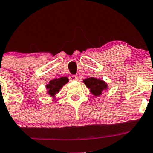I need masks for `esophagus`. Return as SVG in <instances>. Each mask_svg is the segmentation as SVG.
Here are the masks:
<instances>
[{
    "label": "esophagus",
    "mask_w": 153,
    "mask_h": 153,
    "mask_svg": "<svg viewBox=\"0 0 153 153\" xmlns=\"http://www.w3.org/2000/svg\"><path fill=\"white\" fill-rule=\"evenodd\" d=\"M70 81H74V80H77L78 76L76 75H72L70 76Z\"/></svg>",
    "instance_id": "esophagus-1"
}]
</instances>
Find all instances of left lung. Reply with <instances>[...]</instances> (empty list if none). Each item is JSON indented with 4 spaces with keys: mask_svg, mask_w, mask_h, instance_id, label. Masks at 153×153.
Listing matches in <instances>:
<instances>
[{
    "mask_svg": "<svg viewBox=\"0 0 153 153\" xmlns=\"http://www.w3.org/2000/svg\"><path fill=\"white\" fill-rule=\"evenodd\" d=\"M86 87L90 90V93L95 97H100L102 95V91L107 90L108 85L105 81L98 78L90 77L83 79V81Z\"/></svg>",
    "mask_w": 153,
    "mask_h": 153,
    "instance_id": "left-lung-1",
    "label": "left lung"
}]
</instances>
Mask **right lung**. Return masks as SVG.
<instances>
[{"instance_id": "obj_1", "label": "right lung", "mask_w": 153, "mask_h": 153, "mask_svg": "<svg viewBox=\"0 0 153 153\" xmlns=\"http://www.w3.org/2000/svg\"><path fill=\"white\" fill-rule=\"evenodd\" d=\"M69 82V79L66 76L52 79L46 85V89L47 90V93L53 98H55L56 93H59L63 86Z\"/></svg>"}]
</instances>
